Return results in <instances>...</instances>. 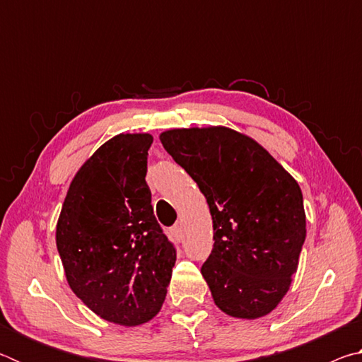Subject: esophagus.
<instances>
[{
  "label": "esophagus",
  "instance_id": "esophagus-1",
  "mask_svg": "<svg viewBox=\"0 0 362 362\" xmlns=\"http://www.w3.org/2000/svg\"><path fill=\"white\" fill-rule=\"evenodd\" d=\"M169 236L173 238L175 241H180L183 238V231H182V226L180 225H174L173 228L169 230Z\"/></svg>",
  "mask_w": 362,
  "mask_h": 362
}]
</instances>
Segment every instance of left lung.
I'll return each instance as SVG.
<instances>
[{"label": "left lung", "mask_w": 362, "mask_h": 362, "mask_svg": "<svg viewBox=\"0 0 362 362\" xmlns=\"http://www.w3.org/2000/svg\"><path fill=\"white\" fill-rule=\"evenodd\" d=\"M159 140L206 196L214 247L201 273L223 313L255 320L289 291L306 236L296 179L262 145L228 127H189Z\"/></svg>", "instance_id": "8db88e82"}]
</instances>
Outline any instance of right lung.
Wrapping results in <instances>:
<instances>
[{
    "label": "right lung",
    "mask_w": 362,
    "mask_h": 362,
    "mask_svg": "<svg viewBox=\"0 0 362 362\" xmlns=\"http://www.w3.org/2000/svg\"><path fill=\"white\" fill-rule=\"evenodd\" d=\"M150 134H119L71 180L56 243L71 291L102 320L139 326L161 310L175 247L145 182Z\"/></svg>",
    "instance_id": "obj_1"
}]
</instances>
